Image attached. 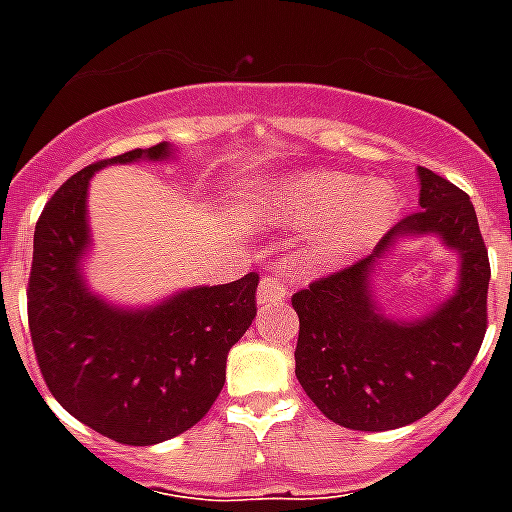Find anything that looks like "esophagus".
<instances>
[{
    "label": "esophagus",
    "mask_w": 512,
    "mask_h": 512,
    "mask_svg": "<svg viewBox=\"0 0 512 512\" xmlns=\"http://www.w3.org/2000/svg\"><path fill=\"white\" fill-rule=\"evenodd\" d=\"M287 297V284L276 276V273H268L260 281V289H257V303L260 305H271L281 303Z\"/></svg>",
    "instance_id": "obj_1"
}]
</instances>
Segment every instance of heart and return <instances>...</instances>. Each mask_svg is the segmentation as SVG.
Listing matches in <instances>:
<instances>
[{
  "mask_svg": "<svg viewBox=\"0 0 512 512\" xmlns=\"http://www.w3.org/2000/svg\"><path fill=\"white\" fill-rule=\"evenodd\" d=\"M265 209L292 225H319L311 244L316 263H335L364 252L396 217V196L380 180L358 183L342 172H316L284 180L265 196Z\"/></svg>",
  "mask_w": 512,
  "mask_h": 512,
  "instance_id": "heart-1",
  "label": "heart"
}]
</instances>
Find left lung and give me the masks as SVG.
<instances>
[{
  "label": "left lung",
  "mask_w": 512,
  "mask_h": 512,
  "mask_svg": "<svg viewBox=\"0 0 512 512\" xmlns=\"http://www.w3.org/2000/svg\"><path fill=\"white\" fill-rule=\"evenodd\" d=\"M404 232H438L463 255L461 289L428 320H385L368 295L373 260ZM489 252L470 196L420 167V212L390 228L369 257L292 295L300 316L295 374L321 414L350 430H393L430 414L468 374L484 342Z\"/></svg>",
  "instance_id": "1"
}]
</instances>
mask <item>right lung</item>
Listing matches in <instances>:
<instances>
[{
	"label": "right lung",
	"mask_w": 512,
	"mask_h": 512,
	"mask_svg": "<svg viewBox=\"0 0 512 512\" xmlns=\"http://www.w3.org/2000/svg\"><path fill=\"white\" fill-rule=\"evenodd\" d=\"M135 148L84 167L44 204L28 273V329L44 385L76 420L119 444L151 446L193 428L225 382L228 350L257 313L260 276L188 289L151 311L124 313L92 297L79 276L90 241L84 201L106 164L164 159Z\"/></svg>",
	"instance_id": "obj_1"
}]
</instances>
